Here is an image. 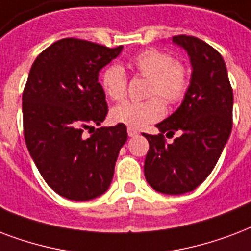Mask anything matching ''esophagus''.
Returning <instances> with one entry per match:
<instances>
[{
  "label": "esophagus",
  "mask_w": 251,
  "mask_h": 251,
  "mask_svg": "<svg viewBox=\"0 0 251 251\" xmlns=\"http://www.w3.org/2000/svg\"><path fill=\"white\" fill-rule=\"evenodd\" d=\"M127 135H129V137H137V135H138V131L131 129V127H127Z\"/></svg>",
  "instance_id": "1"
}]
</instances>
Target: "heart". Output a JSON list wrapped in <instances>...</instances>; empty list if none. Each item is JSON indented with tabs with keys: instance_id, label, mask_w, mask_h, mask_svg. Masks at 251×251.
<instances>
[{
	"instance_id": "1",
	"label": "heart",
	"mask_w": 251,
	"mask_h": 251,
	"mask_svg": "<svg viewBox=\"0 0 251 251\" xmlns=\"http://www.w3.org/2000/svg\"><path fill=\"white\" fill-rule=\"evenodd\" d=\"M133 71L149 79L146 101H125L112 109L110 118L131 129H142L163 117L164 105H175L183 100L189 87V72L185 64L175 60L166 51L150 49L131 59ZM101 85L105 95L113 101L122 100L126 95L127 77L125 70L118 64L109 66L102 74ZM162 98L161 100L160 99Z\"/></svg>"
}]
</instances>
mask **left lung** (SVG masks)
Returning <instances> with one entry per match:
<instances>
[{"label": "left lung", "instance_id": "obj_1", "mask_svg": "<svg viewBox=\"0 0 251 251\" xmlns=\"http://www.w3.org/2000/svg\"><path fill=\"white\" fill-rule=\"evenodd\" d=\"M175 45L187 51L192 75L184 100L156 127L160 134H143L150 149L145 177L152 188L167 195L194 191L215 168L232 131L233 89L223 56L199 38L176 35ZM181 133L172 144L163 134Z\"/></svg>", "mask_w": 251, "mask_h": 251}]
</instances>
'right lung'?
Masks as SVG:
<instances>
[{"label": "right lung", "mask_w": 251, "mask_h": 251, "mask_svg": "<svg viewBox=\"0 0 251 251\" xmlns=\"http://www.w3.org/2000/svg\"><path fill=\"white\" fill-rule=\"evenodd\" d=\"M93 42L64 38L38 55L22 95L26 146L42 177L60 196L87 201L112 183L126 126L99 127L108 114L99 72L121 53Z\"/></svg>", "instance_id": "obj_1"}]
</instances>
